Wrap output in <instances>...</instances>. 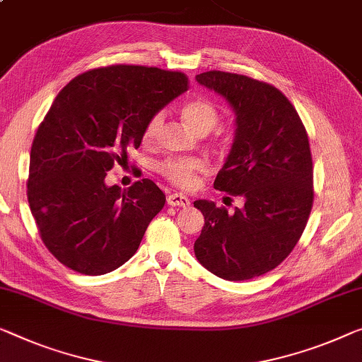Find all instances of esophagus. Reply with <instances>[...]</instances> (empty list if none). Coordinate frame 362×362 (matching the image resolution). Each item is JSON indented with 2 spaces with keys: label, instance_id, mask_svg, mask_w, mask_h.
<instances>
[{
  "label": "esophagus",
  "instance_id": "1",
  "mask_svg": "<svg viewBox=\"0 0 362 362\" xmlns=\"http://www.w3.org/2000/svg\"><path fill=\"white\" fill-rule=\"evenodd\" d=\"M167 204H170V206H188L190 204V199H188L185 195H182V193H172V195L167 197Z\"/></svg>",
  "mask_w": 362,
  "mask_h": 362
}]
</instances>
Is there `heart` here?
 <instances>
[{
	"label": "heart",
	"instance_id": "heart-1",
	"mask_svg": "<svg viewBox=\"0 0 362 362\" xmlns=\"http://www.w3.org/2000/svg\"><path fill=\"white\" fill-rule=\"evenodd\" d=\"M180 113L187 125L192 129H195L197 133L211 132L218 125L219 120L218 109L206 99H195L187 102L182 107ZM160 125H163V113H156V115L149 118L146 127H144V139L146 141L154 139L156 134L159 133ZM159 170L165 179L174 182L175 185L182 188H190L197 182V175L204 170V163L202 159L193 158L167 159L165 163L159 165Z\"/></svg>",
	"mask_w": 362,
	"mask_h": 362
}]
</instances>
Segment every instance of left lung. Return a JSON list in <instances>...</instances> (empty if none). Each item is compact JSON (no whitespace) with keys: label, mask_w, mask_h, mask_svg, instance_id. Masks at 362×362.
<instances>
[{"label":"left lung","mask_w":362,"mask_h":362,"mask_svg":"<svg viewBox=\"0 0 362 362\" xmlns=\"http://www.w3.org/2000/svg\"><path fill=\"white\" fill-rule=\"evenodd\" d=\"M195 79L234 113V141L214 188L244 198L234 213L208 199L193 203L204 216L195 257L216 276L244 281L276 268L304 233L314 202L309 138L273 86L223 71Z\"/></svg>","instance_id":"obj_1"}]
</instances>
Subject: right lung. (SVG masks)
Segmentation results:
<instances>
[{
  "mask_svg": "<svg viewBox=\"0 0 362 362\" xmlns=\"http://www.w3.org/2000/svg\"><path fill=\"white\" fill-rule=\"evenodd\" d=\"M187 88L182 73L115 64L79 74L58 93L32 143L27 198L43 244L64 267L97 276L138 250L165 195L148 179L110 187L107 172Z\"/></svg>",
  "mask_w": 362,
  "mask_h": 362,
  "instance_id": "right-lung-1",
  "label": "right lung"
}]
</instances>
